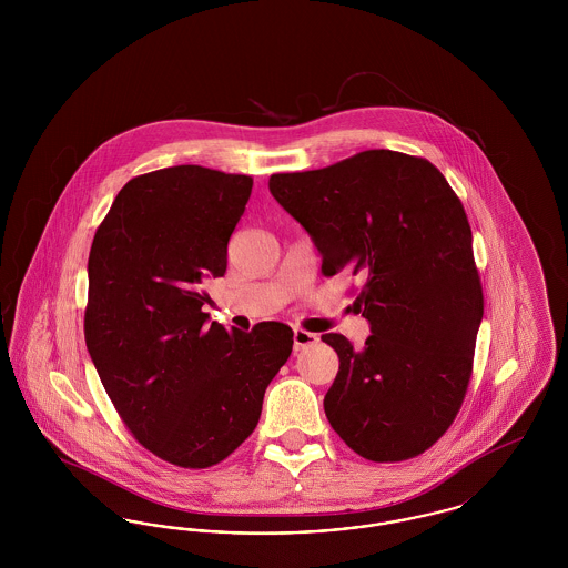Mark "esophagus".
<instances>
[{
	"mask_svg": "<svg viewBox=\"0 0 568 568\" xmlns=\"http://www.w3.org/2000/svg\"><path fill=\"white\" fill-rule=\"evenodd\" d=\"M320 343V336L306 329H294V352H302L306 347H313Z\"/></svg>",
	"mask_w": 568,
	"mask_h": 568,
	"instance_id": "1",
	"label": "esophagus"
}]
</instances>
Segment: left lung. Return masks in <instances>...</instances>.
Instances as JSON below:
<instances>
[{"label": "left lung", "mask_w": 568, "mask_h": 568, "mask_svg": "<svg viewBox=\"0 0 568 568\" xmlns=\"http://www.w3.org/2000/svg\"><path fill=\"white\" fill-rule=\"evenodd\" d=\"M272 197L308 232L325 276L364 278L353 308L364 349L322 341L341 366L325 417L355 454H424L458 415L473 373L484 292L458 195L433 163L373 149L308 172L272 174Z\"/></svg>", "instance_id": "obj_1"}]
</instances>
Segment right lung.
<instances>
[{"mask_svg": "<svg viewBox=\"0 0 568 568\" xmlns=\"http://www.w3.org/2000/svg\"><path fill=\"white\" fill-rule=\"evenodd\" d=\"M251 187V176L202 165L135 176L89 253L93 366L138 443L183 468L213 466L255 430L294 345L290 325L225 329L204 313Z\"/></svg>", "mask_w": 568, "mask_h": 568, "instance_id": "right-lung-1", "label": "right lung"}]
</instances>
